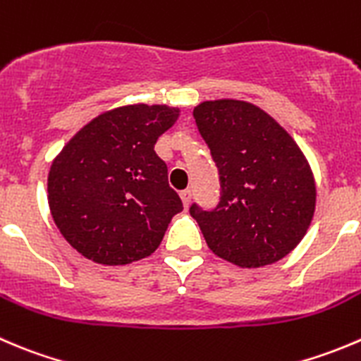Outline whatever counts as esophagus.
<instances>
[{"label":"esophagus","mask_w":361,"mask_h":361,"mask_svg":"<svg viewBox=\"0 0 361 361\" xmlns=\"http://www.w3.org/2000/svg\"><path fill=\"white\" fill-rule=\"evenodd\" d=\"M180 197H181V201H183L185 209H187V208H188V204H190L192 192H190V190H181V192H180Z\"/></svg>","instance_id":"obj_1"}]
</instances>
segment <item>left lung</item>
Segmentation results:
<instances>
[{
    "instance_id": "8db88e82",
    "label": "left lung",
    "mask_w": 361,
    "mask_h": 361,
    "mask_svg": "<svg viewBox=\"0 0 361 361\" xmlns=\"http://www.w3.org/2000/svg\"><path fill=\"white\" fill-rule=\"evenodd\" d=\"M194 120L220 180L215 208L190 206L208 247L241 268L286 257L316 209V183L302 149L269 114L241 100L199 104Z\"/></svg>"
}]
</instances>
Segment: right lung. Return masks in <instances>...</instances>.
Returning a JSON list of instances; mask_svg holds the SVG:
<instances>
[{"label": "right lung", "instance_id": "obj_1", "mask_svg": "<svg viewBox=\"0 0 361 361\" xmlns=\"http://www.w3.org/2000/svg\"><path fill=\"white\" fill-rule=\"evenodd\" d=\"M180 116L167 106L118 107L80 128L49 171V208L66 241L99 264H128L159 248L183 209L155 142Z\"/></svg>", "mask_w": 361, "mask_h": 361}]
</instances>
